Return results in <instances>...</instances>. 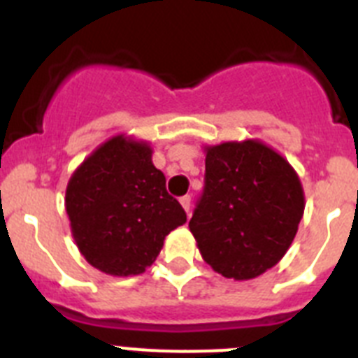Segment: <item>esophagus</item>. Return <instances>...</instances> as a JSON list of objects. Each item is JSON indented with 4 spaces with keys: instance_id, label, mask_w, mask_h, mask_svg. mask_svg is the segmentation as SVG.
I'll return each mask as SVG.
<instances>
[{
    "instance_id": "esophagus-1",
    "label": "esophagus",
    "mask_w": 358,
    "mask_h": 358,
    "mask_svg": "<svg viewBox=\"0 0 358 358\" xmlns=\"http://www.w3.org/2000/svg\"><path fill=\"white\" fill-rule=\"evenodd\" d=\"M181 206L185 208L186 213H189V208H192V199H189V195H185V197H181Z\"/></svg>"
}]
</instances>
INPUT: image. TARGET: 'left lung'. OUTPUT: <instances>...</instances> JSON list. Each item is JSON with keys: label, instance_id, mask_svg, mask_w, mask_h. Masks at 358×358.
Wrapping results in <instances>:
<instances>
[{"label": "left lung", "instance_id": "8db88e82", "mask_svg": "<svg viewBox=\"0 0 358 358\" xmlns=\"http://www.w3.org/2000/svg\"><path fill=\"white\" fill-rule=\"evenodd\" d=\"M202 148L206 186L189 220L199 252L224 278H258L294 242L305 211L299 176L280 152L255 138Z\"/></svg>", "mask_w": 358, "mask_h": 358}]
</instances>
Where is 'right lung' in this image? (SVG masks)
<instances>
[{"instance_id": "obj_1", "label": "right lung", "mask_w": 358, "mask_h": 358, "mask_svg": "<svg viewBox=\"0 0 358 358\" xmlns=\"http://www.w3.org/2000/svg\"><path fill=\"white\" fill-rule=\"evenodd\" d=\"M152 154L148 141L122 132L98 145L69 177L64 206L73 240L100 273L143 274L166 235L186 222Z\"/></svg>"}]
</instances>
